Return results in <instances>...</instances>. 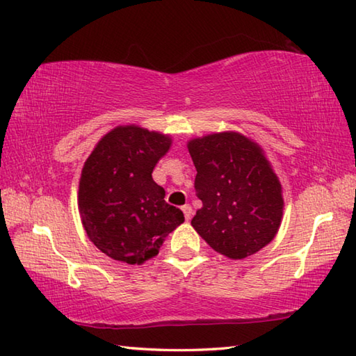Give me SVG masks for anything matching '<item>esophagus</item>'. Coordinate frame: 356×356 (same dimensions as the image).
Listing matches in <instances>:
<instances>
[{
    "label": "esophagus",
    "instance_id": "34e87169",
    "mask_svg": "<svg viewBox=\"0 0 356 356\" xmlns=\"http://www.w3.org/2000/svg\"><path fill=\"white\" fill-rule=\"evenodd\" d=\"M181 209H183V212H184V218L186 220H191L192 218V206L191 204H184L183 207H181Z\"/></svg>",
    "mask_w": 356,
    "mask_h": 356
}]
</instances>
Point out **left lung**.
<instances>
[{
  "mask_svg": "<svg viewBox=\"0 0 356 356\" xmlns=\"http://www.w3.org/2000/svg\"><path fill=\"white\" fill-rule=\"evenodd\" d=\"M203 207L192 226L229 259L252 256L276 237L284 212L282 186L264 150L236 131L189 140Z\"/></svg>",
  "mask_w": 356,
  "mask_h": 356,
  "instance_id": "left-lung-1",
  "label": "left lung"
}]
</instances>
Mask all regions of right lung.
Here are the masks:
<instances>
[{"label":"right lung","instance_id":"obj_1","mask_svg":"<svg viewBox=\"0 0 356 356\" xmlns=\"http://www.w3.org/2000/svg\"><path fill=\"white\" fill-rule=\"evenodd\" d=\"M172 139L136 125L116 127L86 159L79 183V212L86 236L113 260L140 265L184 221L152 178Z\"/></svg>","mask_w":356,"mask_h":356}]
</instances>
